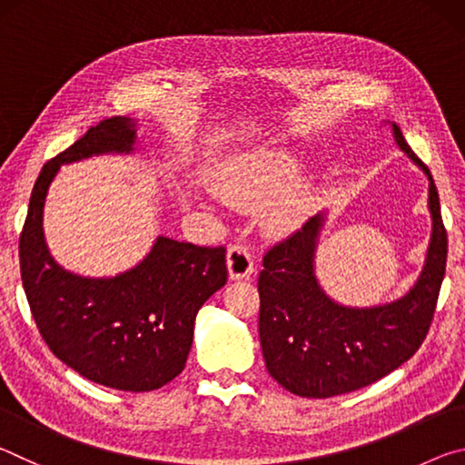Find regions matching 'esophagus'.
<instances>
[{"label":"esophagus","instance_id":"obj_1","mask_svg":"<svg viewBox=\"0 0 465 465\" xmlns=\"http://www.w3.org/2000/svg\"><path fill=\"white\" fill-rule=\"evenodd\" d=\"M227 271H230V279H246L254 272V256H252L250 248L246 243H233L227 250Z\"/></svg>","mask_w":465,"mask_h":465}]
</instances>
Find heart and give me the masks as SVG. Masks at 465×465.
Here are the masks:
<instances>
[{
    "mask_svg": "<svg viewBox=\"0 0 465 465\" xmlns=\"http://www.w3.org/2000/svg\"><path fill=\"white\" fill-rule=\"evenodd\" d=\"M297 160L295 155L282 149H266L242 157V160L225 172L217 191L222 199L238 209H256L269 196H272L287 180L295 174ZM303 207L302 193L293 191L279 203L272 211L274 223H289L299 215Z\"/></svg>",
    "mask_w": 465,
    "mask_h": 465,
    "instance_id": "1",
    "label": "heart"
}]
</instances>
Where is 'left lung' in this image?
<instances>
[{"instance_id":"1","label":"left lung","mask_w":465,"mask_h":465,"mask_svg":"<svg viewBox=\"0 0 465 465\" xmlns=\"http://www.w3.org/2000/svg\"><path fill=\"white\" fill-rule=\"evenodd\" d=\"M393 141L429 178L432 233L422 272L404 297L373 308H349L316 279V248L324 213L279 242L262 258L261 332L266 371L302 398H332L371 385L406 363L435 316L447 262V232L429 168L391 123Z\"/></svg>"}]
</instances>
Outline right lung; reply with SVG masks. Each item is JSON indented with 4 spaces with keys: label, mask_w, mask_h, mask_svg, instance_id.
Instances as JSON below:
<instances>
[{
    "label": "right lung",
    "mask_w": 465,
    "mask_h": 465,
    "mask_svg": "<svg viewBox=\"0 0 465 465\" xmlns=\"http://www.w3.org/2000/svg\"><path fill=\"white\" fill-rule=\"evenodd\" d=\"M135 139L137 123L113 116L45 163L20 235V271L36 328L54 357L106 388L152 391L183 373L196 313L227 281L225 248L157 235L137 266L92 279L54 262L43 232L46 193L63 163L131 153Z\"/></svg>",
    "instance_id": "1"
}]
</instances>
